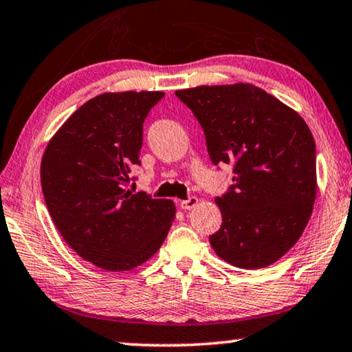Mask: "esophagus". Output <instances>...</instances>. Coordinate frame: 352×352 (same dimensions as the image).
I'll use <instances>...</instances> for the list:
<instances>
[{
  "instance_id": "1",
  "label": "esophagus",
  "mask_w": 352,
  "mask_h": 352,
  "mask_svg": "<svg viewBox=\"0 0 352 352\" xmlns=\"http://www.w3.org/2000/svg\"><path fill=\"white\" fill-rule=\"evenodd\" d=\"M197 204H199V199L196 196H191V197H188L186 201L180 202V208L182 210H191V208L196 207Z\"/></svg>"
}]
</instances>
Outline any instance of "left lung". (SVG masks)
Returning <instances> with one entry per match:
<instances>
[{
	"mask_svg": "<svg viewBox=\"0 0 352 352\" xmlns=\"http://www.w3.org/2000/svg\"><path fill=\"white\" fill-rule=\"evenodd\" d=\"M206 134L214 166L232 164V185L214 199L223 214L214 253L262 269L289 251L311 217L316 145L303 118L251 83L175 91Z\"/></svg>",
	"mask_w": 352,
	"mask_h": 352,
	"instance_id": "obj_1",
	"label": "left lung"
}]
</instances>
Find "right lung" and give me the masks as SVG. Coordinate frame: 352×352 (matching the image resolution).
<instances>
[{"label": "right lung", "instance_id": "1", "mask_svg": "<svg viewBox=\"0 0 352 352\" xmlns=\"http://www.w3.org/2000/svg\"><path fill=\"white\" fill-rule=\"evenodd\" d=\"M162 96L99 94L66 120L42 156V192L56 229L99 269L126 272L144 264L174 221L172 201L126 190L131 170L140 166L144 122Z\"/></svg>", "mask_w": 352, "mask_h": 352}]
</instances>
